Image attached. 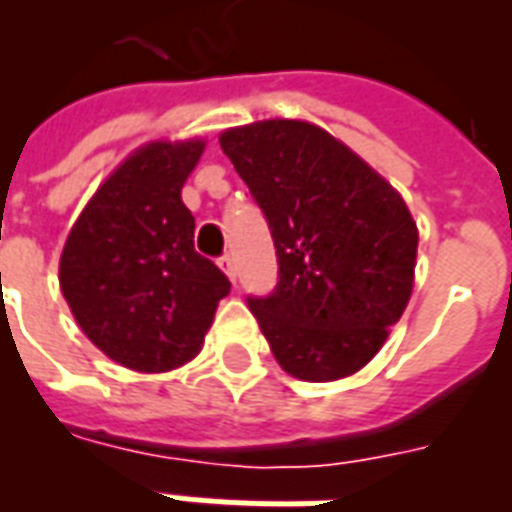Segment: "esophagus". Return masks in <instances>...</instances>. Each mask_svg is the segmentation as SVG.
I'll return each instance as SVG.
<instances>
[{
	"mask_svg": "<svg viewBox=\"0 0 512 512\" xmlns=\"http://www.w3.org/2000/svg\"><path fill=\"white\" fill-rule=\"evenodd\" d=\"M217 265L223 268V273L228 276L231 281H236V263H233V257L231 255H223L220 260H217Z\"/></svg>",
	"mask_w": 512,
	"mask_h": 512,
	"instance_id": "esophagus-1",
	"label": "esophagus"
}]
</instances>
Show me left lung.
I'll list each match as a JSON object with an SVG mask.
<instances>
[{"mask_svg": "<svg viewBox=\"0 0 512 512\" xmlns=\"http://www.w3.org/2000/svg\"><path fill=\"white\" fill-rule=\"evenodd\" d=\"M220 148L263 209L279 284L247 297L284 372L329 382L388 340L414 284L417 223L401 193L316 124L233 127Z\"/></svg>", "mask_w": 512, "mask_h": 512, "instance_id": "left-lung-1", "label": "left lung"}]
</instances>
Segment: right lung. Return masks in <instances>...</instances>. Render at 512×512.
I'll return each mask as SVG.
<instances>
[{
  "instance_id": "right-lung-1",
  "label": "right lung",
  "mask_w": 512,
  "mask_h": 512,
  "mask_svg": "<svg viewBox=\"0 0 512 512\" xmlns=\"http://www.w3.org/2000/svg\"><path fill=\"white\" fill-rule=\"evenodd\" d=\"M204 140H156L111 172L68 233L60 289L82 332L116 364L170 372L191 361L231 281L193 249L180 199Z\"/></svg>"
}]
</instances>
